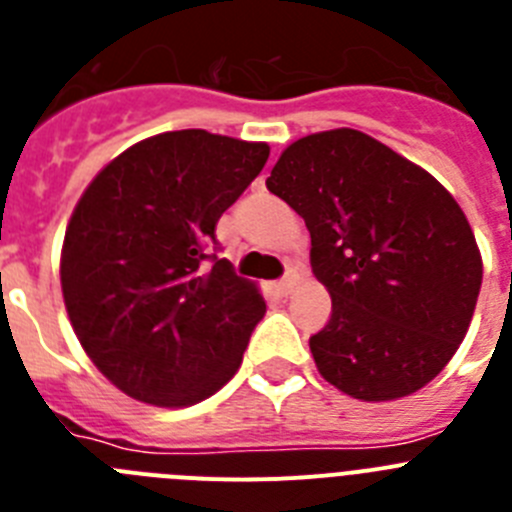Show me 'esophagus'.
Returning a JSON list of instances; mask_svg holds the SVG:
<instances>
[{
	"label": "esophagus",
	"instance_id": "1",
	"mask_svg": "<svg viewBox=\"0 0 512 512\" xmlns=\"http://www.w3.org/2000/svg\"><path fill=\"white\" fill-rule=\"evenodd\" d=\"M295 287H297V274L295 271H287V277L284 279H279L277 282V292L279 295H292V292H295Z\"/></svg>",
	"mask_w": 512,
	"mask_h": 512
}]
</instances>
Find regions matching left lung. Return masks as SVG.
Here are the masks:
<instances>
[{
    "label": "left lung",
    "instance_id": "1",
    "mask_svg": "<svg viewBox=\"0 0 512 512\" xmlns=\"http://www.w3.org/2000/svg\"><path fill=\"white\" fill-rule=\"evenodd\" d=\"M310 230L333 310L310 351L325 382L364 402L413 395L467 336L482 256L431 174L361 130L312 133L266 179Z\"/></svg>",
    "mask_w": 512,
    "mask_h": 512
}]
</instances>
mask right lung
<instances>
[{
  "label": "right lung",
  "mask_w": 512,
  "mask_h": 512,
  "mask_svg": "<svg viewBox=\"0 0 512 512\" xmlns=\"http://www.w3.org/2000/svg\"><path fill=\"white\" fill-rule=\"evenodd\" d=\"M266 158V143L161 133L112 158L76 202L63 302L89 359L133 400L187 408L238 372L266 302L205 248Z\"/></svg>",
  "instance_id": "right-lung-1"
}]
</instances>
